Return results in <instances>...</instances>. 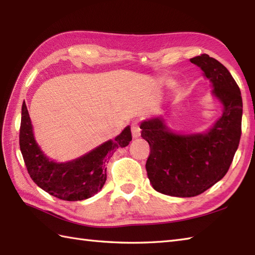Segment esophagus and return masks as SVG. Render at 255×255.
Wrapping results in <instances>:
<instances>
[{"mask_svg":"<svg viewBox=\"0 0 255 255\" xmlns=\"http://www.w3.org/2000/svg\"><path fill=\"white\" fill-rule=\"evenodd\" d=\"M131 133H132V138L133 139H137L140 137V134H141V129L138 126L137 123H133L131 125Z\"/></svg>","mask_w":255,"mask_h":255,"instance_id":"1","label":"esophagus"}]
</instances>
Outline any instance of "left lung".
<instances>
[{"mask_svg": "<svg viewBox=\"0 0 255 255\" xmlns=\"http://www.w3.org/2000/svg\"><path fill=\"white\" fill-rule=\"evenodd\" d=\"M189 60L209 80L223 115L207 130L193 133L174 131L162 115L140 124L141 137L151 148L145 163L151 185L175 197L197 196L219 182L229 170L241 137L242 97L235 79L206 53Z\"/></svg>", "mask_w": 255, "mask_h": 255, "instance_id": "left-lung-1", "label": "left lung"}]
</instances>
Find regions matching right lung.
Segmentation results:
<instances>
[{"label": "right lung", "mask_w": 255, "mask_h": 255, "mask_svg": "<svg viewBox=\"0 0 255 255\" xmlns=\"http://www.w3.org/2000/svg\"><path fill=\"white\" fill-rule=\"evenodd\" d=\"M130 126H127L114 140L77 159L57 162L50 159L37 143L31 121L24 103L21 106L19 145L31 180L45 192L62 200L77 202L99 193L106 182V163L119 148L131 141Z\"/></svg>", "instance_id": "add662e5"}]
</instances>
